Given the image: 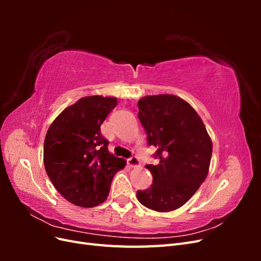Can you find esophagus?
<instances>
[{
    "mask_svg": "<svg viewBox=\"0 0 261 261\" xmlns=\"http://www.w3.org/2000/svg\"><path fill=\"white\" fill-rule=\"evenodd\" d=\"M127 164L130 168H137L140 165V162L136 156H132V158H129V159H127Z\"/></svg>",
    "mask_w": 261,
    "mask_h": 261,
    "instance_id": "esophagus-1",
    "label": "esophagus"
}]
</instances>
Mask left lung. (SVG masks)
<instances>
[{"label": "left lung", "instance_id": "left-lung-1", "mask_svg": "<svg viewBox=\"0 0 261 261\" xmlns=\"http://www.w3.org/2000/svg\"><path fill=\"white\" fill-rule=\"evenodd\" d=\"M138 117L147 133L148 145L156 148V165L146 168L152 185L137 192L143 206L158 212L185 204L206 179L212 141L194 108L174 94L147 96L138 101Z\"/></svg>", "mask_w": 261, "mask_h": 261}]
</instances>
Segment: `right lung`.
Instances as JSON below:
<instances>
[{"instance_id": "1", "label": "right lung", "mask_w": 261, "mask_h": 261, "mask_svg": "<svg viewBox=\"0 0 261 261\" xmlns=\"http://www.w3.org/2000/svg\"><path fill=\"white\" fill-rule=\"evenodd\" d=\"M116 105L114 97H84L63 110L46 132V174L57 191L75 206L91 208L103 202L113 176L125 168V159L109 152V141L100 129Z\"/></svg>"}]
</instances>
